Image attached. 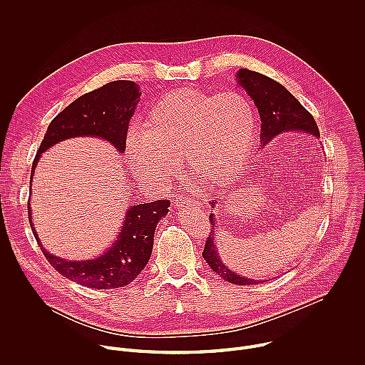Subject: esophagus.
I'll use <instances>...</instances> for the list:
<instances>
[{
	"instance_id": "obj_1",
	"label": "esophagus",
	"mask_w": 365,
	"mask_h": 365,
	"mask_svg": "<svg viewBox=\"0 0 365 365\" xmlns=\"http://www.w3.org/2000/svg\"><path fill=\"white\" fill-rule=\"evenodd\" d=\"M176 205L178 206H182V205H192V206H195V205H197V200L195 197H190V199L189 197H183V199L178 197L176 199Z\"/></svg>"
}]
</instances>
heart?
Returning a JSON list of instances; mask_svg holds the SVG:
<instances>
[{"instance_id": "heart-1", "label": "heart", "mask_w": 365, "mask_h": 365, "mask_svg": "<svg viewBox=\"0 0 365 365\" xmlns=\"http://www.w3.org/2000/svg\"><path fill=\"white\" fill-rule=\"evenodd\" d=\"M257 134V115L241 92L206 93L183 88L151 108L145 128L127 137L128 163L150 183L163 185L183 158L192 176L207 187H222L241 173Z\"/></svg>"}]
</instances>
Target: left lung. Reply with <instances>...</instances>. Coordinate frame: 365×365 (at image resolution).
<instances>
[{"instance_id": "left-lung-1", "label": "left lung", "mask_w": 365, "mask_h": 365, "mask_svg": "<svg viewBox=\"0 0 365 365\" xmlns=\"http://www.w3.org/2000/svg\"><path fill=\"white\" fill-rule=\"evenodd\" d=\"M238 83L245 89V92L254 101L258 110L259 118H262V143L263 145L273 140L280 133L286 131H303L314 137H319V128L312 114L302 106V103L277 81L248 69H240L237 72ZM212 207L215 202L211 203ZM211 232L206 238L203 248V258L210 267L221 276L224 280L232 284H257L264 283L262 280L245 279L234 272H231L218 255L217 241H215V227L217 218L214 214L210 215ZM267 282V280H266Z\"/></svg>"}]
</instances>
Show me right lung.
Here are the masks:
<instances>
[{
    "instance_id": "1",
    "label": "right lung",
    "mask_w": 365,
    "mask_h": 365,
    "mask_svg": "<svg viewBox=\"0 0 365 365\" xmlns=\"http://www.w3.org/2000/svg\"><path fill=\"white\" fill-rule=\"evenodd\" d=\"M140 95L138 85L133 81H114L75 99L48 124L31 166V178L40 155L51 145L68 138L99 137L110 141L117 151L124 153L128 124ZM27 206L31 231L47 262L63 277L101 290L124 287L141 273L151 255L155 227L168 215L170 200L131 203L113 247L85 262H68L47 252L31 224L30 202Z\"/></svg>"
}]
</instances>
